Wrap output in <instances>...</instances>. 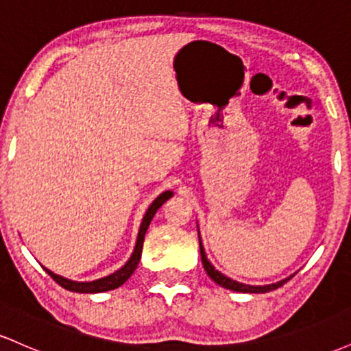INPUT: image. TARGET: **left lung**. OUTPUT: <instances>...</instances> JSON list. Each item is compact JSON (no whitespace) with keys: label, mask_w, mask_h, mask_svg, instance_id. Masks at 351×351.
<instances>
[{"label":"left lung","mask_w":351,"mask_h":351,"mask_svg":"<svg viewBox=\"0 0 351 351\" xmlns=\"http://www.w3.org/2000/svg\"><path fill=\"white\" fill-rule=\"evenodd\" d=\"M199 251H201V261H203V265H204V271L209 277H211L213 280L216 282V284H219L221 287L224 289H229V291H234V292H249V293H264V292H271L274 289H279L280 285H284L285 282L291 280V277H287V279L277 282V284H271V285H245V284H241V282H236L232 279H229V277L223 276L221 272H217L215 267H213L211 263L208 261L206 254H204V249H203V244H201V239H199Z\"/></svg>","instance_id":"8db88e82"}]
</instances>
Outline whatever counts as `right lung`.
<instances>
[{"label": "right lung", "mask_w": 351, "mask_h": 351, "mask_svg": "<svg viewBox=\"0 0 351 351\" xmlns=\"http://www.w3.org/2000/svg\"><path fill=\"white\" fill-rule=\"evenodd\" d=\"M171 196H173L171 191H165L150 204L147 215L143 216L142 226H140V232H138V239H136L135 251H134V254H132L130 259H128V263L125 264L123 267L120 269V271H117V272L112 274V276H107V277H104V279H99V280H94V282H74V280H69V279H64V277L58 276V274L47 271V269H46V272L49 274L52 279L58 282L60 287L67 289V291H71V292L97 293V292H106V291H112V289L120 287L123 282L128 280V277L134 274L136 265H138V263H140V257H142V249H143L145 232H147L148 226H150L153 216H155V213L158 211V208L162 206L165 201L170 199Z\"/></svg>", "instance_id": "obj_1"}]
</instances>
